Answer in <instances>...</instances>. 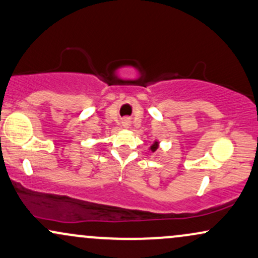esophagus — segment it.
Returning <instances> with one entry per match:
<instances>
[{
  "instance_id": "34e87169",
  "label": "esophagus",
  "mask_w": 258,
  "mask_h": 258,
  "mask_svg": "<svg viewBox=\"0 0 258 258\" xmlns=\"http://www.w3.org/2000/svg\"><path fill=\"white\" fill-rule=\"evenodd\" d=\"M130 125H131V120H130V117H125V119H122V126L125 127V128H128Z\"/></svg>"
}]
</instances>
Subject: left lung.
Returning <instances> with one entry per match:
<instances>
[{"label": "left lung", "instance_id": "obj_1", "mask_svg": "<svg viewBox=\"0 0 258 258\" xmlns=\"http://www.w3.org/2000/svg\"><path fill=\"white\" fill-rule=\"evenodd\" d=\"M150 149H152V152H155V150L158 149V142H155V143H154L153 146L150 147Z\"/></svg>", "mask_w": 258, "mask_h": 258}]
</instances>
